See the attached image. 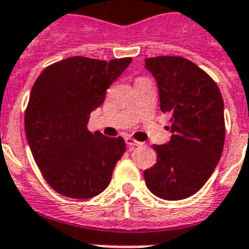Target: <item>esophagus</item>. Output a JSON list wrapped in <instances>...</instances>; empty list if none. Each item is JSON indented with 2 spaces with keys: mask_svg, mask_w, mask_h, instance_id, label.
<instances>
[{
  "mask_svg": "<svg viewBox=\"0 0 249 249\" xmlns=\"http://www.w3.org/2000/svg\"><path fill=\"white\" fill-rule=\"evenodd\" d=\"M125 143H126V146H128L129 148H134V147H138V146H141V142H138V141L133 140V138H130V137H126L125 138Z\"/></svg>",
  "mask_w": 249,
  "mask_h": 249,
  "instance_id": "esophagus-1",
  "label": "esophagus"
}]
</instances>
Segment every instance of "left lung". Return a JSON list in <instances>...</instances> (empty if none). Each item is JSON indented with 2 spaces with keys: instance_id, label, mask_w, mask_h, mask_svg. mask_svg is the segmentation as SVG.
<instances>
[{
  "instance_id": "obj_1",
  "label": "left lung",
  "mask_w": 249,
  "mask_h": 249,
  "mask_svg": "<svg viewBox=\"0 0 249 249\" xmlns=\"http://www.w3.org/2000/svg\"><path fill=\"white\" fill-rule=\"evenodd\" d=\"M159 88L160 108L170 116L168 143L154 144L158 161L144 170L148 190L181 200L204 186L220 161L225 142L224 99L217 84L182 56L144 59Z\"/></svg>"
}]
</instances>
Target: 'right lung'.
<instances>
[{
	"mask_svg": "<svg viewBox=\"0 0 249 249\" xmlns=\"http://www.w3.org/2000/svg\"><path fill=\"white\" fill-rule=\"evenodd\" d=\"M132 58L72 56L49 66L33 84L24 126L33 159L49 185L72 199L105 191L125 152L121 137L88 130L90 113Z\"/></svg>",
	"mask_w": 249,
	"mask_h": 249,
	"instance_id": "add662e5",
	"label": "right lung"
}]
</instances>
